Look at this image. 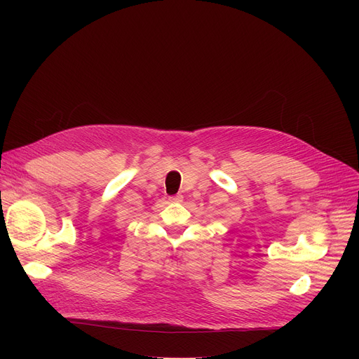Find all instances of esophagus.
<instances>
[{
  "instance_id": "1",
  "label": "esophagus",
  "mask_w": 359,
  "mask_h": 359,
  "mask_svg": "<svg viewBox=\"0 0 359 359\" xmlns=\"http://www.w3.org/2000/svg\"><path fill=\"white\" fill-rule=\"evenodd\" d=\"M170 201L172 202H182L183 196L182 195H175V196H170Z\"/></svg>"
}]
</instances>
